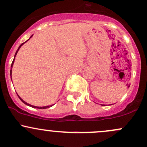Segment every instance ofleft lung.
Segmentation results:
<instances>
[{
  "label": "left lung",
  "instance_id": "left-lung-1",
  "mask_svg": "<svg viewBox=\"0 0 147 147\" xmlns=\"http://www.w3.org/2000/svg\"><path fill=\"white\" fill-rule=\"evenodd\" d=\"M102 106H103V105H102Z\"/></svg>",
  "mask_w": 147,
  "mask_h": 147
}]
</instances>
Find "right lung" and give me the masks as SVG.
<instances>
[{
    "instance_id": "1",
    "label": "right lung",
    "mask_w": 147,
    "mask_h": 147,
    "mask_svg": "<svg viewBox=\"0 0 147 147\" xmlns=\"http://www.w3.org/2000/svg\"><path fill=\"white\" fill-rule=\"evenodd\" d=\"M32 36H33V35L31 36V37H30V38H31L32 37ZM30 38H29V39H30ZM29 39H28V40H29ZM27 40H26V41H27ZM23 42V43H22L21 45H20V47H19V48L17 49V50L16 53H15V57H16V55H17V53H18V51H19V50H20V48H21V46H22V45L23 44H24L25 42ZM15 58H14L13 61H12V64H11V70H10V76H11V77H12V76H11V75H12V66H13V64H14V61H15ZM17 95H18V94H17ZM18 97H19V98L20 99V100H21L22 102H23V103H24L25 105H26L29 106V107H33V108H36V109H47V108H49V107H53V106L54 105H50V106H46V107H36V106H33V105H29V104L26 103V102H25V101H24L23 99H22L21 97H20V96H19V95H18Z\"/></svg>"
}]
</instances>
